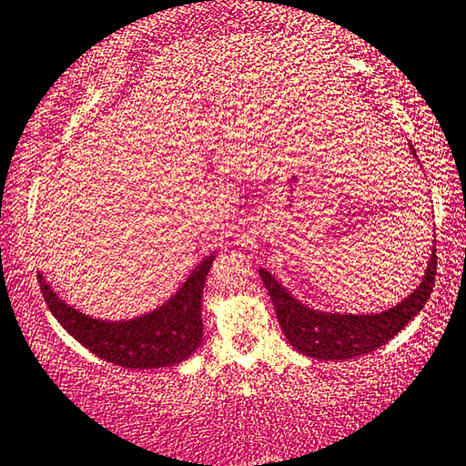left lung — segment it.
I'll use <instances>...</instances> for the list:
<instances>
[{
  "label": "left lung",
  "instance_id": "8db88e82",
  "mask_svg": "<svg viewBox=\"0 0 466 466\" xmlns=\"http://www.w3.org/2000/svg\"><path fill=\"white\" fill-rule=\"evenodd\" d=\"M410 152L417 158L412 146ZM435 268H438V256H435L433 246L419 288L412 289L410 296L404 298L400 304L377 314L314 310V308L299 302L298 298H293L289 289H285L268 270L260 268L258 273H260L264 288L268 289L270 299H273L279 325H281L285 338L299 354L317 358V360H348V358L369 354L385 346L393 335L402 331L423 310L433 291Z\"/></svg>",
  "mask_w": 466,
  "mask_h": 466
}]
</instances>
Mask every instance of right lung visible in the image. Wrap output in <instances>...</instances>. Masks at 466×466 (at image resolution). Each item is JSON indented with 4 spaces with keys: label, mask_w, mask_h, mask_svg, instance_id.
I'll use <instances>...</instances> for the list:
<instances>
[{
    "label": "right lung",
    "mask_w": 466,
    "mask_h": 466,
    "mask_svg": "<svg viewBox=\"0 0 466 466\" xmlns=\"http://www.w3.org/2000/svg\"><path fill=\"white\" fill-rule=\"evenodd\" d=\"M212 262L214 254L206 256L173 298L128 320L83 314L64 302L41 273L37 279L49 312L89 352L125 369H162L183 362L202 343V293Z\"/></svg>",
    "instance_id": "obj_1"
}]
</instances>
